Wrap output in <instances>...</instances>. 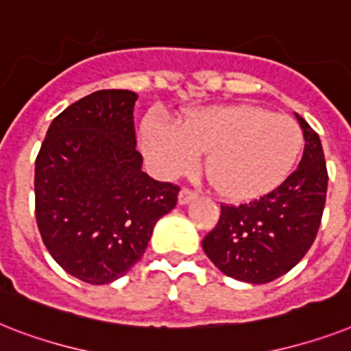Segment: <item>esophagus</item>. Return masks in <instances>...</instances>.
Returning <instances> with one entry per match:
<instances>
[{
    "label": "esophagus",
    "instance_id": "esophagus-1",
    "mask_svg": "<svg viewBox=\"0 0 351 351\" xmlns=\"http://www.w3.org/2000/svg\"><path fill=\"white\" fill-rule=\"evenodd\" d=\"M195 196H196L195 191L187 189V187H182L180 193H178V204H180V205L189 204V202L193 200V198H195Z\"/></svg>",
    "mask_w": 351,
    "mask_h": 351
}]
</instances>
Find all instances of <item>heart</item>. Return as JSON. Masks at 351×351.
I'll list each match as a JSON object with an SVG mask.
<instances>
[{"mask_svg":"<svg viewBox=\"0 0 351 351\" xmlns=\"http://www.w3.org/2000/svg\"><path fill=\"white\" fill-rule=\"evenodd\" d=\"M141 135L144 153L164 176L184 175L207 155V175L221 196L234 202L278 187L303 147L294 119L256 106L204 108L180 128L147 117Z\"/></svg>","mask_w":351,"mask_h":351,"instance_id":"1","label":"heart"}]
</instances>
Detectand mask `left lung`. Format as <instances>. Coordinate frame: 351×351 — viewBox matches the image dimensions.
I'll list each match as a JSON object with an SVG mask.
<instances>
[{
  "label": "left lung",
  "mask_w": 351,
  "mask_h": 351,
  "mask_svg": "<svg viewBox=\"0 0 351 351\" xmlns=\"http://www.w3.org/2000/svg\"><path fill=\"white\" fill-rule=\"evenodd\" d=\"M304 151L298 169L258 200L221 205L220 220L202 241L207 258L229 278L263 285L287 274L317 236L328 173L319 135L303 117Z\"/></svg>",
  "instance_id": "1"
}]
</instances>
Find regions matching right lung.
I'll return each instance as SVG.
<instances>
[{
	"label": "right lung",
	"mask_w": 351,
	"mask_h": 351,
	"mask_svg": "<svg viewBox=\"0 0 351 351\" xmlns=\"http://www.w3.org/2000/svg\"><path fill=\"white\" fill-rule=\"evenodd\" d=\"M130 90H99L50 124L36 158V220L73 278L108 285L142 258L180 187L153 180L136 151Z\"/></svg>",
	"instance_id": "right-lung-1"
}]
</instances>
